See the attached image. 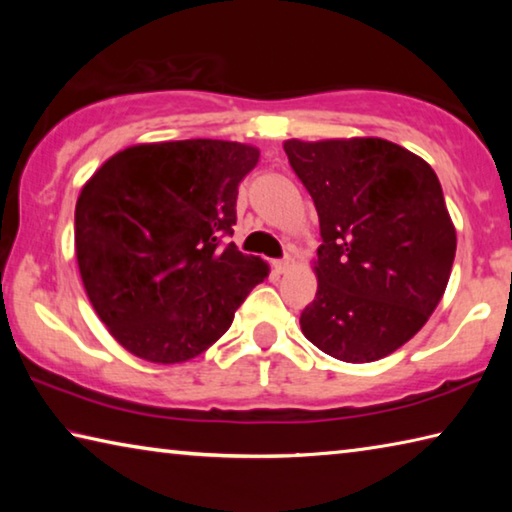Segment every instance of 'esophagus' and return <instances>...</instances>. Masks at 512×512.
Returning <instances> with one entry per match:
<instances>
[{
    "label": "esophagus",
    "instance_id": "34e87169",
    "mask_svg": "<svg viewBox=\"0 0 512 512\" xmlns=\"http://www.w3.org/2000/svg\"><path fill=\"white\" fill-rule=\"evenodd\" d=\"M289 259H275L273 262V268H275V273H284L289 268Z\"/></svg>",
    "mask_w": 512,
    "mask_h": 512
}]
</instances>
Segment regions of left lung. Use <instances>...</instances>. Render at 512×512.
I'll return each mask as SVG.
<instances>
[{
    "label": "left lung",
    "instance_id": "1",
    "mask_svg": "<svg viewBox=\"0 0 512 512\" xmlns=\"http://www.w3.org/2000/svg\"><path fill=\"white\" fill-rule=\"evenodd\" d=\"M284 151L323 239L302 334L348 363L388 357L427 323L452 273L456 230L438 176L379 137L289 140Z\"/></svg>",
    "mask_w": 512,
    "mask_h": 512
}]
</instances>
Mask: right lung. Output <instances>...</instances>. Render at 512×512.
<instances>
[{
	"label": "right lung",
	"instance_id": "add662e5",
	"mask_svg": "<svg viewBox=\"0 0 512 512\" xmlns=\"http://www.w3.org/2000/svg\"><path fill=\"white\" fill-rule=\"evenodd\" d=\"M255 146L223 140L137 144L81 189L76 259L97 316L151 363L198 357L228 332L268 266L232 237L237 189Z\"/></svg>",
	"mask_w": 512,
	"mask_h": 512
}]
</instances>
